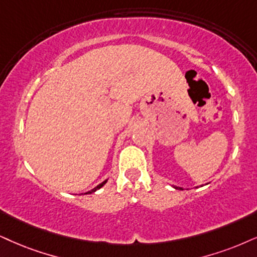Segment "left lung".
<instances>
[{
    "instance_id": "8db88e82",
    "label": "left lung",
    "mask_w": 257,
    "mask_h": 257,
    "mask_svg": "<svg viewBox=\"0 0 257 257\" xmlns=\"http://www.w3.org/2000/svg\"><path fill=\"white\" fill-rule=\"evenodd\" d=\"M175 188H177V190H183V188H181V187H175Z\"/></svg>"
}]
</instances>
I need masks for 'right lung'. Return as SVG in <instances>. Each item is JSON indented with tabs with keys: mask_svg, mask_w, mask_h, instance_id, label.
I'll use <instances>...</instances> for the list:
<instances>
[{
	"mask_svg": "<svg viewBox=\"0 0 257 257\" xmlns=\"http://www.w3.org/2000/svg\"><path fill=\"white\" fill-rule=\"evenodd\" d=\"M105 183H106V180H105V181H103V183H102V184H99V185H98V186H96L95 188H92V190H91V191H89V192H86V194H90V193H93V192H96V191H97V190H99V188H100V187H102V186H103V185H104Z\"/></svg>",
	"mask_w": 257,
	"mask_h": 257,
	"instance_id": "right-lung-1",
	"label": "right lung"
}]
</instances>
